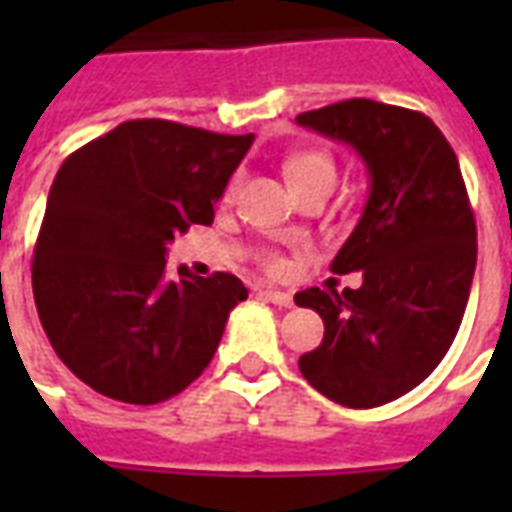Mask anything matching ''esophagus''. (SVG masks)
I'll return each instance as SVG.
<instances>
[{"label": "esophagus", "mask_w": 512, "mask_h": 512, "mask_svg": "<svg viewBox=\"0 0 512 512\" xmlns=\"http://www.w3.org/2000/svg\"><path fill=\"white\" fill-rule=\"evenodd\" d=\"M263 296H266V301H271V304H277V307H293V296L285 293V290L266 288L263 290Z\"/></svg>", "instance_id": "1"}]
</instances>
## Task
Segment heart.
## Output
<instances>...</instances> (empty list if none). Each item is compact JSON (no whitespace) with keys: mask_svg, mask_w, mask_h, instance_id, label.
<instances>
[{"mask_svg":"<svg viewBox=\"0 0 512 512\" xmlns=\"http://www.w3.org/2000/svg\"><path fill=\"white\" fill-rule=\"evenodd\" d=\"M285 175H288L290 186L293 189H304L310 183H329L332 186L334 178H337V167H334V158L326 153V150H318V147H310V150H299L285 161ZM238 191V180H233L227 186V200L235 197ZM260 263L271 274H282L285 271V257L279 255L277 249H268L260 257Z\"/></svg>","mask_w":512,"mask_h":512,"instance_id":"obj_1","label":"heart"}]
</instances>
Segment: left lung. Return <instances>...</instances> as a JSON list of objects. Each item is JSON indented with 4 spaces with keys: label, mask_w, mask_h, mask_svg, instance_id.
<instances>
[{
    "label": "left lung",
    "mask_w": 512,
    "mask_h": 512,
    "mask_svg": "<svg viewBox=\"0 0 512 512\" xmlns=\"http://www.w3.org/2000/svg\"><path fill=\"white\" fill-rule=\"evenodd\" d=\"M296 120L354 147L370 172L362 219L332 260L334 274L362 271V288L296 293L326 326L299 370L340 406H384L436 370L463 321L477 266L466 183L450 142L414 109L351 98Z\"/></svg>",
    "instance_id": "left-lung-1"
}]
</instances>
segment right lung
I'll list each match as a JSON object with an SVG mask.
<instances>
[{
  "mask_svg": "<svg viewBox=\"0 0 512 512\" xmlns=\"http://www.w3.org/2000/svg\"><path fill=\"white\" fill-rule=\"evenodd\" d=\"M255 134L128 120L62 161L40 224L32 290L43 332L95 392L153 406L211 365L249 296L216 271L167 277V244L213 222V202Z\"/></svg>",
  "mask_w": 512,
  "mask_h": 512,
  "instance_id": "add662e5",
  "label": "right lung"
}]
</instances>
